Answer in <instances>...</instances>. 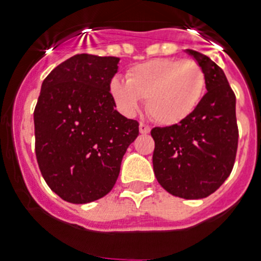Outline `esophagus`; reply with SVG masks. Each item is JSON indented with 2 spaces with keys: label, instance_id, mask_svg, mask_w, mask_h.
<instances>
[{
  "label": "esophagus",
  "instance_id": "obj_1",
  "mask_svg": "<svg viewBox=\"0 0 261 261\" xmlns=\"http://www.w3.org/2000/svg\"><path fill=\"white\" fill-rule=\"evenodd\" d=\"M150 131H151L150 126H147V124H144V123L139 124V133H141V134L146 135V134H148Z\"/></svg>",
  "mask_w": 261,
  "mask_h": 261
}]
</instances>
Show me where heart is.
<instances>
[{"instance_id":"b5f03b06","label":"heart","mask_w":261,"mask_h":261,"mask_svg":"<svg viewBox=\"0 0 261 261\" xmlns=\"http://www.w3.org/2000/svg\"><path fill=\"white\" fill-rule=\"evenodd\" d=\"M205 89L204 71L192 60L156 58L127 71L126 81L114 76L109 91L118 110L135 115L146 99L151 118L174 126L190 118L200 103Z\"/></svg>"}]
</instances>
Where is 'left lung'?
Returning <instances> with one entry per match:
<instances>
[{
  "mask_svg": "<svg viewBox=\"0 0 261 261\" xmlns=\"http://www.w3.org/2000/svg\"><path fill=\"white\" fill-rule=\"evenodd\" d=\"M201 66L207 93L185 122L155 127L152 166L158 183L174 196L203 199L229 176L238 150L236 98L225 74L204 54L186 50Z\"/></svg>",
  "mask_w": 261,
  "mask_h": 261,
  "instance_id": "1",
  "label": "left lung"
}]
</instances>
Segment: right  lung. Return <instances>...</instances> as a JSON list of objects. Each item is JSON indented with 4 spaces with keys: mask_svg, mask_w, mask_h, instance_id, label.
<instances>
[{
    "mask_svg": "<svg viewBox=\"0 0 261 261\" xmlns=\"http://www.w3.org/2000/svg\"><path fill=\"white\" fill-rule=\"evenodd\" d=\"M119 58L76 54L51 70L34 110L36 156L53 192L74 204L111 191L139 123L114 107Z\"/></svg>",
    "mask_w": 261,
    "mask_h": 261,
    "instance_id": "right-lung-1",
    "label": "right lung"
}]
</instances>
